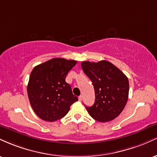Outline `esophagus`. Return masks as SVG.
<instances>
[{"label":"esophagus","mask_w":157,"mask_h":157,"mask_svg":"<svg viewBox=\"0 0 157 157\" xmlns=\"http://www.w3.org/2000/svg\"><path fill=\"white\" fill-rule=\"evenodd\" d=\"M78 100H79V101H82V96H79V97H78Z\"/></svg>","instance_id":"34e87169"}]
</instances>
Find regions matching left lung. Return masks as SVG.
<instances>
[{"mask_svg":"<svg viewBox=\"0 0 157 157\" xmlns=\"http://www.w3.org/2000/svg\"><path fill=\"white\" fill-rule=\"evenodd\" d=\"M84 73L92 82L95 102L86 109L91 117L105 122L118 117L124 109L128 98V79L111 63L101 60L97 63H81Z\"/></svg>","mask_w":157,"mask_h":157,"instance_id":"obj_1","label":"left lung"}]
</instances>
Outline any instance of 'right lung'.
I'll return each mask as SVG.
<instances>
[{
    "label": "right lung",
    "instance_id": "1",
    "mask_svg": "<svg viewBox=\"0 0 157 157\" xmlns=\"http://www.w3.org/2000/svg\"><path fill=\"white\" fill-rule=\"evenodd\" d=\"M77 61L53 58L36 66L29 77L27 93L35 113L45 121L54 122L67 114L78 100L66 82L68 71Z\"/></svg>",
    "mask_w": 157,
    "mask_h": 157
}]
</instances>
